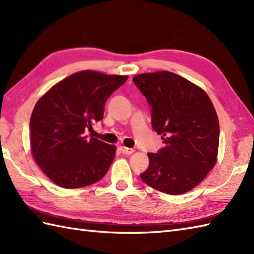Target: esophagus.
<instances>
[{
    "instance_id": "esophagus-1",
    "label": "esophagus",
    "mask_w": 254,
    "mask_h": 254,
    "mask_svg": "<svg viewBox=\"0 0 254 254\" xmlns=\"http://www.w3.org/2000/svg\"><path fill=\"white\" fill-rule=\"evenodd\" d=\"M121 152H122L124 155H131L132 153H134V149H133V148L126 147V146H121Z\"/></svg>"
}]
</instances>
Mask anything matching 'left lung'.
Wrapping results in <instances>:
<instances>
[{"label":"left lung","mask_w":254,"mask_h":254,"mask_svg":"<svg viewBox=\"0 0 254 254\" xmlns=\"http://www.w3.org/2000/svg\"><path fill=\"white\" fill-rule=\"evenodd\" d=\"M133 80L152 107V127L165 143L157 154H147L142 180L170 195L189 192L217 161L219 122L213 102L197 85L168 71Z\"/></svg>","instance_id":"8db88e82"}]
</instances>
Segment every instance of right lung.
Returning a JSON list of instances; mask_svg holds the SVG:
<instances>
[{
	"mask_svg": "<svg viewBox=\"0 0 254 254\" xmlns=\"http://www.w3.org/2000/svg\"><path fill=\"white\" fill-rule=\"evenodd\" d=\"M127 75L79 71L60 80L37 101L30 118V148L37 165L57 186L84 188L107 174L117 147L85 135L104 118L105 104Z\"/></svg>",
	"mask_w": 254,
	"mask_h": 254,
	"instance_id": "obj_1",
	"label": "right lung"
}]
</instances>
